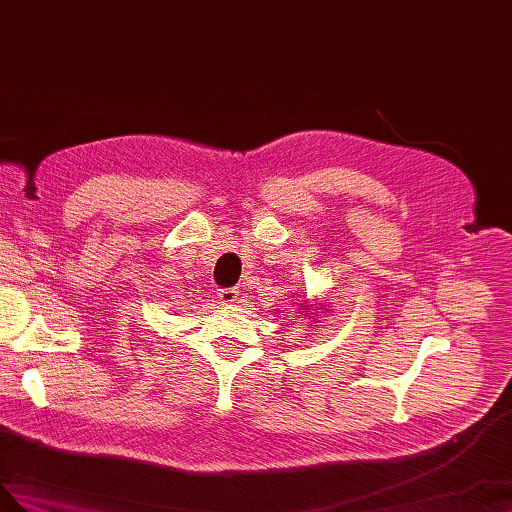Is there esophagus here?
<instances>
[{
	"mask_svg": "<svg viewBox=\"0 0 512 512\" xmlns=\"http://www.w3.org/2000/svg\"><path fill=\"white\" fill-rule=\"evenodd\" d=\"M218 298L224 305H233L239 301V290L237 288H222V290H218Z\"/></svg>",
	"mask_w": 512,
	"mask_h": 512,
	"instance_id": "obj_1",
	"label": "esophagus"
}]
</instances>
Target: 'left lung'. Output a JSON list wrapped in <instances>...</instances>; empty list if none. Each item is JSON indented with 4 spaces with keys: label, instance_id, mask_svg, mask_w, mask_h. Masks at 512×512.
I'll list each match as a JSON object with an SVG mask.
<instances>
[{
    "label": "left lung",
    "instance_id": "obj_1",
    "mask_svg": "<svg viewBox=\"0 0 512 512\" xmlns=\"http://www.w3.org/2000/svg\"><path fill=\"white\" fill-rule=\"evenodd\" d=\"M313 301L317 303L315 307L311 305L309 298H305V301L298 303V305H301V307H298V313L305 315V317H309L311 322H315V315H317V313H328V311H330V309H326V305L320 301V298H313Z\"/></svg>",
    "mask_w": 512,
    "mask_h": 512
}]
</instances>
